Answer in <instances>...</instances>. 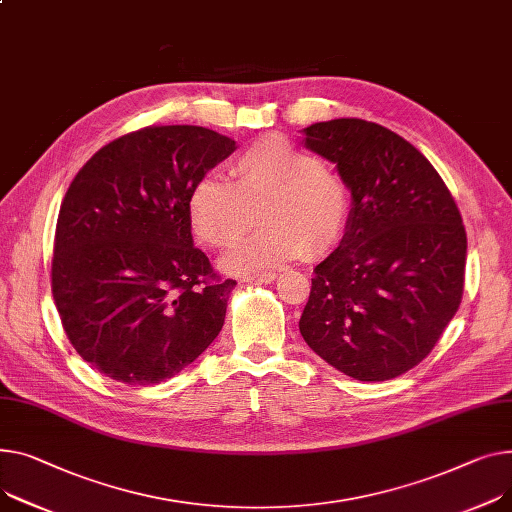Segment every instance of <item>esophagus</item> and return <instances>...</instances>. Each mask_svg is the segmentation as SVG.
I'll return each instance as SVG.
<instances>
[{
    "label": "esophagus",
    "mask_w": 512,
    "mask_h": 512,
    "mask_svg": "<svg viewBox=\"0 0 512 512\" xmlns=\"http://www.w3.org/2000/svg\"><path fill=\"white\" fill-rule=\"evenodd\" d=\"M276 278H278L276 271H263V274L245 276V282H249V284H271V282H276Z\"/></svg>",
    "instance_id": "obj_1"
}]
</instances>
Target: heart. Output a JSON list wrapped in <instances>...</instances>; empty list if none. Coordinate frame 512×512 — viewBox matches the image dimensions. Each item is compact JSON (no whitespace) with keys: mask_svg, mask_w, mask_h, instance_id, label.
I'll return each instance as SVG.
<instances>
[{"mask_svg":"<svg viewBox=\"0 0 512 512\" xmlns=\"http://www.w3.org/2000/svg\"><path fill=\"white\" fill-rule=\"evenodd\" d=\"M230 173L232 183L206 175L187 195L191 228L214 249L234 245L259 212L261 228L222 259L224 269H269L302 255L317 259L342 241L350 214L344 179L284 135L255 140L234 158Z\"/></svg>","mask_w":512,"mask_h":512,"instance_id":"obj_1","label":"heart"}]
</instances>
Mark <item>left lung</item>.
<instances>
[{"label":"left lung","instance_id":"obj_1","mask_svg":"<svg viewBox=\"0 0 512 512\" xmlns=\"http://www.w3.org/2000/svg\"><path fill=\"white\" fill-rule=\"evenodd\" d=\"M304 135L337 164L352 210L342 243L315 267L300 333L352 379H395L432 352L461 304L459 208L426 156L379 123L331 119Z\"/></svg>","mask_w":512,"mask_h":512}]
</instances>
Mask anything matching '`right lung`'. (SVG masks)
I'll return each instance as SVG.
<instances>
[{"instance_id": "right-lung-1", "label": "right lung", "mask_w": 512, "mask_h": 512, "mask_svg": "<svg viewBox=\"0 0 512 512\" xmlns=\"http://www.w3.org/2000/svg\"><path fill=\"white\" fill-rule=\"evenodd\" d=\"M234 140L197 125H152L102 146L67 189L51 290L76 352L105 377L156 385L220 333L234 280L193 247L187 195Z\"/></svg>"}]
</instances>
